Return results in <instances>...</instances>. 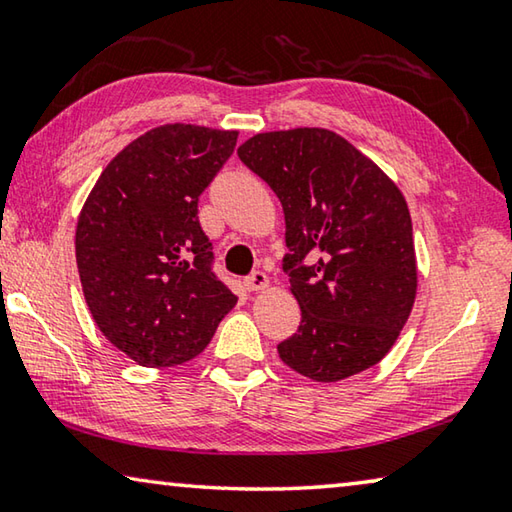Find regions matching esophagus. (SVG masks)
<instances>
[{
	"mask_svg": "<svg viewBox=\"0 0 512 512\" xmlns=\"http://www.w3.org/2000/svg\"><path fill=\"white\" fill-rule=\"evenodd\" d=\"M244 284H246L248 291H262V289L268 287V277L262 271H253L246 277Z\"/></svg>",
	"mask_w": 512,
	"mask_h": 512,
	"instance_id": "34e87169",
	"label": "esophagus"
}]
</instances>
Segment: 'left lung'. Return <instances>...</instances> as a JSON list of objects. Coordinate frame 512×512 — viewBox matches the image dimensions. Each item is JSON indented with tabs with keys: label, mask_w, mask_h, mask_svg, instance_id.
Instances as JSON below:
<instances>
[{
	"label": "left lung",
	"mask_w": 512,
	"mask_h": 512,
	"mask_svg": "<svg viewBox=\"0 0 512 512\" xmlns=\"http://www.w3.org/2000/svg\"><path fill=\"white\" fill-rule=\"evenodd\" d=\"M280 198L282 268L302 318L277 345L314 381H341L386 357L418 291L409 205L391 178L327 128L257 133L237 149Z\"/></svg>",
	"instance_id": "1"
}]
</instances>
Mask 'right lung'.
Masks as SVG:
<instances>
[{"instance_id": "obj_1", "label": "right lung", "mask_w": 512, "mask_h": 512, "mask_svg": "<svg viewBox=\"0 0 512 512\" xmlns=\"http://www.w3.org/2000/svg\"><path fill=\"white\" fill-rule=\"evenodd\" d=\"M237 131L164 124L101 171L76 223V264L94 323L146 368L180 366L212 341L237 296L212 273L198 196Z\"/></svg>"}]
</instances>
